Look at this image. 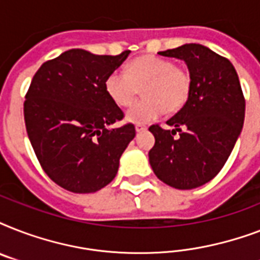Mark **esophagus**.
Here are the masks:
<instances>
[{"mask_svg":"<svg viewBox=\"0 0 260 260\" xmlns=\"http://www.w3.org/2000/svg\"><path fill=\"white\" fill-rule=\"evenodd\" d=\"M135 129H136V132H144V131H147V125H144V124H136Z\"/></svg>","mask_w":260,"mask_h":260,"instance_id":"1","label":"esophagus"}]
</instances>
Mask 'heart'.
<instances>
[{"label": "heart", "mask_w": 260, "mask_h": 260, "mask_svg": "<svg viewBox=\"0 0 260 260\" xmlns=\"http://www.w3.org/2000/svg\"><path fill=\"white\" fill-rule=\"evenodd\" d=\"M191 74L175 66L170 59L146 55L135 59L125 71H113L105 79V91L117 106L126 108L143 87L144 100L126 112V120L147 124L160 117L166 109L177 112L185 106L191 93Z\"/></svg>", "instance_id": "obj_1"}]
</instances>
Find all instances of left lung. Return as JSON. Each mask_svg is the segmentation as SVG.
<instances>
[{"label":"left lung","mask_w":260,"mask_h":260,"mask_svg":"<svg viewBox=\"0 0 260 260\" xmlns=\"http://www.w3.org/2000/svg\"><path fill=\"white\" fill-rule=\"evenodd\" d=\"M159 55L185 60L193 86L185 106L167 121L173 131L148 128L155 136L150 165L171 187L196 189L225 165L242 132L246 100L234 64L208 47L191 43Z\"/></svg>","instance_id":"1"}]
</instances>
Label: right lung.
<instances>
[{
	"instance_id": "1",
	"label": "right lung",
	"mask_w": 260,
	"mask_h": 260,
	"mask_svg": "<svg viewBox=\"0 0 260 260\" xmlns=\"http://www.w3.org/2000/svg\"><path fill=\"white\" fill-rule=\"evenodd\" d=\"M69 50L36 71L25 94L26 134L44 173L73 193H94L113 181L134 124L105 91L106 77L129 55Z\"/></svg>"
}]
</instances>
